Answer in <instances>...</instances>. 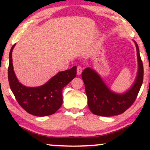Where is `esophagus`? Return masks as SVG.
<instances>
[{
  "instance_id": "esophagus-1",
  "label": "esophagus",
  "mask_w": 150,
  "mask_h": 150,
  "mask_svg": "<svg viewBox=\"0 0 150 150\" xmlns=\"http://www.w3.org/2000/svg\"><path fill=\"white\" fill-rule=\"evenodd\" d=\"M82 67L81 66V65H78V66L77 67V75H81V73H82Z\"/></svg>"
}]
</instances>
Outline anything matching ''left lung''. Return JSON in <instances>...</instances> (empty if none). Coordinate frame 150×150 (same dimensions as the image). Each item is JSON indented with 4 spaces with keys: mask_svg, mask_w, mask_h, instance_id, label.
<instances>
[{
    "mask_svg": "<svg viewBox=\"0 0 150 150\" xmlns=\"http://www.w3.org/2000/svg\"><path fill=\"white\" fill-rule=\"evenodd\" d=\"M135 43L138 60V73L132 87L127 92L118 94L112 92L94 70L87 68L82 73L85 85L88 106L94 114L101 116H113L125 112L135 102L143 82V64L139 48Z\"/></svg>",
    "mask_w": 150,
    "mask_h": 150,
    "instance_id": "obj_1",
    "label": "left lung"
}]
</instances>
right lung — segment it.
I'll return each mask as SVG.
<instances>
[{"mask_svg":"<svg viewBox=\"0 0 150 150\" xmlns=\"http://www.w3.org/2000/svg\"><path fill=\"white\" fill-rule=\"evenodd\" d=\"M12 46L9 54L8 76L9 85L15 99L27 113L36 116L53 114L63 104L62 90L77 74V67L59 72L45 85L37 87H27L19 82L13 70Z\"/></svg>","mask_w":150,"mask_h":150,"instance_id":"1","label":"right lung"}]
</instances>
